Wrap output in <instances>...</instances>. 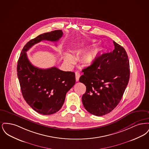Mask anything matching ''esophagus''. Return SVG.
<instances>
[{
	"label": "esophagus",
	"instance_id": "obj_1",
	"mask_svg": "<svg viewBox=\"0 0 149 149\" xmlns=\"http://www.w3.org/2000/svg\"><path fill=\"white\" fill-rule=\"evenodd\" d=\"M80 77V73H79L78 71L75 72V78H76V81H79V79Z\"/></svg>",
	"mask_w": 149,
	"mask_h": 149
}]
</instances>
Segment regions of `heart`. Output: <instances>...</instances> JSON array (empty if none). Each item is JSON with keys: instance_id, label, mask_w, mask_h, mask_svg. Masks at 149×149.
Masks as SVG:
<instances>
[{"instance_id": "heart-1", "label": "heart", "mask_w": 149, "mask_h": 149, "mask_svg": "<svg viewBox=\"0 0 149 149\" xmlns=\"http://www.w3.org/2000/svg\"><path fill=\"white\" fill-rule=\"evenodd\" d=\"M97 57V54L93 52H89L84 54L81 57L80 61L84 66L91 65L95 61ZM64 61L67 64H72L74 61V57L70 53H65L64 54Z\"/></svg>"}]
</instances>
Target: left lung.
I'll return each instance as SVG.
<instances>
[{
  "instance_id": "1",
  "label": "left lung",
  "mask_w": 149,
  "mask_h": 149,
  "mask_svg": "<svg viewBox=\"0 0 149 149\" xmlns=\"http://www.w3.org/2000/svg\"><path fill=\"white\" fill-rule=\"evenodd\" d=\"M112 52L102 54L84 69L79 81L86 86L82 102L97 116L110 113L118 104L130 79V63L125 49L113 41Z\"/></svg>"
}]
</instances>
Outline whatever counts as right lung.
<instances>
[{"instance_id":"1","label":"right lung","mask_w":149,"mask_h":149,"mask_svg":"<svg viewBox=\"0 0 149 149\" xmlns=\"http://www.w3.org/2000/svg\"><path fill=\"white\" fill-rule=\"evenodd\" d=\"M63 35L61 30L45 33L30 40L22 50L17 63V75L22 95L36 112L50 115L62 107L67 92L75 83V74L56 67L42 69L30 63L26 52L43 40L56 42Z\"/></svg>"}]
</instances>
